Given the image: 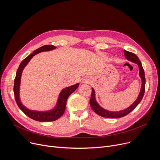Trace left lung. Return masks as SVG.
Wrapping results in <instances>:
<instances>
[{
    "mask_svg": "<svg viewBox=\"0 0 160 160\" xmlns=\"http://www.w3.org/2000/svg\"><path fill=\"white\" fill-rule=\"evenodd\" d=\"M124 52L125 58H127L128 60L134 63L138 64V65L139 66V74L141 78V82H142L140 93L136 101L134 102L131 106H130L128 108L119 112H111V111L106 110L105 109L102 108L100 106H99V104L97 102L96 99H95V90L92 88L91 96L90 102H89L90 106L92 108V110H93L97 114H98V115L101 117H107V118H120V117H122L125 115H128L132 110H133L134 109H135V108L140 103L142 97H143V95L145 93V77L144 69L142 68L141 62H140L139 58L135 54L127 51V50H124Z\"/></svg>",
    "mask_w": 160,
    "mask_h": 160,
    "instance_id": "1",
    "label": "left lung"
}]
</instances>
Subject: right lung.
Returning a JSON list of instances; mask_svg holds the SVG:
<instances>
[{
  "instance_id": "right-lung-1",
  "label": "right lung",
  "mask_w": 160,
  "mask_h": 160,
  "mask_svg": "<svg viewBox=\"0 0 160 160\" xmlns=\"http://www.w3.org/2000/svg\"><path fill=\"white\" fill-rule=\"evenodd\" d=\"M56 48V47H54V45H44L34 50L33 53L30 54L28 56H27L22 61L18 69V71H17L15 78L14 80L13 92H14L15 99L17 102V104H18L19 108L21 109L22 112L25 115H27L28 117H30V118L37 121H40V122L54 121L60 118V117H62L64 113V112L65 110L67 98H68V97L71 94H72L73 92L78 88V86H79V83H76L75 85L67 87L63 89L61 91L60 95L58 97L56 106L52 109V110L50 111L38 112V111L30 110L27 108L25 107L24 106H23L22 104L21 103L20 98H19V89H20L21 74L25 66L28 64V63L30 62V60L33 56H35L36 54L40 53L41 52L50 51V50H54Z\"/></svg>"
}]
</instances>
